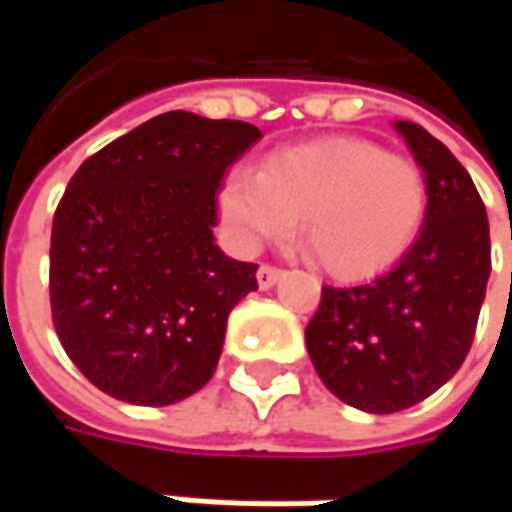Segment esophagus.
<instances>
[{
	"label": "esophagus",
	"instance_id": "34e87169",
	"mask_svg": "<svg viewBox=\"0 0 512 512\" xmlns=\"http://www.w3.org/2000/svg\"><path fill=\"white\" fill-rule=\"evenodd\" d=\"M279 276H282V267L276 265H262L256 270V279H259V287L267 290V287H273L279 282Z\"/></svg>",
	"mask_w": 512,
	"mask_h": 512
}]
</instances>
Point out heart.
I'll return each instance as SVG.
<instances>
[{
	"label": "heart",
	"mask_w": 512,
	"mask_h": 512,
	"mask_svg": "<svg viewBox=\"0 0 512 512\" xmlns=\"http://www.w3.org/2000/svg\"><path fill=\"white\" fill-rule=\"evenodd\" d=\"M219 210L230 239L245 250L299 236L316 265L356 279L393 265L427 213V176L402 153L356 136H330L273 153L262 170L236 168Z\"/></svg>",
	"instance_id": "b5f03b06"
}]
</instances>
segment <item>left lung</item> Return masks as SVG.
Returning a JSON list of instances; mask_svg holds the SVG:
<instances>
[{"instance_id": "8db88e82", "label": "left lung", "mask_w": 512, "mask_h": 512, "mask_svg": "<svg viewBox=\"0 0 512 512\" xmlns=\"http://www.w3.org/2000/svg\"><path fill=\"white\" fill-rule=\"evenodd\" d=\"M396 130L427 176L422 233L379 279L322 287L305 327L319 379L367 413L424 402L462 367L490 276V225L470 173L419 125Z\"/></svg>"}]
</instances>
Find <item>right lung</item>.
Listing matches in <instances>:
<instances>
[{"mask_svg":"<svg viewBox=\"0 0 512 512\" xmlns=\"http://www.w3.org/2000/svg\"><path fill=\"white\" fill-rule=\"evenodd\" d=\"M262 130L170 110L88 156L53 213L50 316L85 379L145 407L202 390L253 262L213 242L216 193Z\"/></svg>","mask_w":512,"mask_h":512,"instance_id":"1","label":"right lung"}]
</instances>
